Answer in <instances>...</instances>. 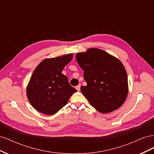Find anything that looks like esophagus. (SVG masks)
Listing matches in <instances>:
<instances>
[{
  "label": "esophagus",
  "instance_id": "34e87169",
  "mask_svg": "<svg viewBox=\"0 0 154 154\" xmlns=\"http://www.w3.org/2000/svg\"><path fill=\"white\" fill-rule=\"evenodd\" d=\"M80 87H81V85H80H80H77V86L76 87V90H77L78 91H80Z\"/></svg>",
  "mask_w": 154,
  "mask_h": 154
}]
</instances>
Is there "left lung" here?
<instances>
[{"label":"left lung","instance_id":"1","mask_svg":"<svg viewBox=\"0 0 154 154\" xmlns=\"http://www.w3.org/2000/svg\"><path fill=\"white\" fill-rule=\"evenodd\" d=\"M76 59L87 82L80 89L90 105L103 114L119 108L128 91L127 74L119 60L97 48L77 53Z\"/></svg>","mask_w":154,"mask_h":154}]
</instances>
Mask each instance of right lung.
Here are the masks:
<instances>
[{
	"instance_id": "right-lung-1",
	"label": "right lung",
	"mask_w": 154,
	"mask_h": 154,
	"mask_svg": "<svg viewBox=\"0 0 154 154\" xmlns=\"http://www.w3.org/2000/svg\"><path fill=\"white\" fill-rule=\"evenodd\" d=\"M68 54L41 62L32 72L26 94L32 107L40 112L53 115L66 105L77 91L70 85L62 70L71 61Z\"/></svg>"
}]
</instances>
